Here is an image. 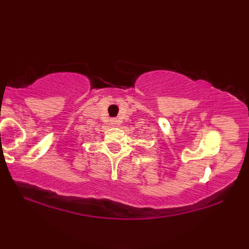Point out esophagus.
Segmentation results:
<instances>
[{
    "label": "esophagus",
    "mask_w": 249,
    "mask_h": 249,
    "mask_svg": "<svg viewBox=\"0 0 249 249\" xmlns=\"http://www.w3.org/2000/svg\"><path fill=\"white\" fill-rule=\"evenodd\" d=\"M111 124L116 125L117 124V119H112V121H111Z\"/></svg>",
    "instance_id": "obj_1"
}]
</instances>
